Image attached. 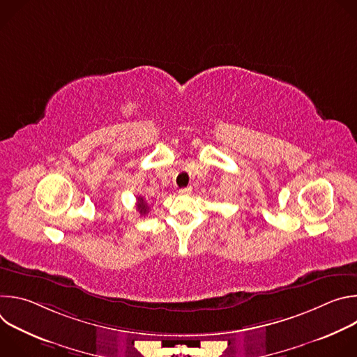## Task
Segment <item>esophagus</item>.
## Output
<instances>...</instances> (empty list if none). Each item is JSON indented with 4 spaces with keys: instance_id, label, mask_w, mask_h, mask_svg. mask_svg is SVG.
Returning a JSON list of instances; mask_svg holds the SVG:
<instances>
[{
    "instance_id": "obj_1",
    "label": "esophagus",
    "mask_w": 357,
    "mask_h": 357,
    "mask_svg": "<svg viewBox=\"0 0 357 357\" xmlns=\"http://www.w3.org/2000/svg\"><path fill=\"white\" fill-rule=\"evenodd\" d=\"M190 192H192V189H190V188H182V189H179V190H178V193H179V195H189Z\"/></svg>"
}]
</instances>
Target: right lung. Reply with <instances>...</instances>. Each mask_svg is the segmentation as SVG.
<instances>
[{
    "label": "right lung",
    "instance_id": "obj_1",
    "mask_svg": "<svg viewBox=\"0 0 357 357\" xmlns=\"http://www.w3.org/2000/svg\"><path fill=\"white\" fill-rule=\"evenodd\" d=\"M137 209H138V212H139V215L142 216V215H146L148 213V205H146V202L144 200V197L142 196H138L137 197Z\"/></svg>",
    "mask_w": 357,
    "mask_h": 357
}]
</instances>
